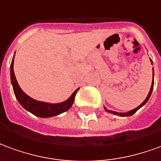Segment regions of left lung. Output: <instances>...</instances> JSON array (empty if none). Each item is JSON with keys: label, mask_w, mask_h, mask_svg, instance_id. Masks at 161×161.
<instances>
[{"label": "left lung", "mask_w": 161, "mask_h": 161, "mask_svg": "<svg viewBox=\"0 0 161 161\" xmlns=\"http://www.w3.org/2000/svg\"><path fill=\"white\" fill-rule=\"evenodd\" d=\"M151 62L152 64H153V61H152L151 60ZM153 82H152V86H151V88H150V91H149V93H148L147 96V98H146V100H145L142 103H141L139 107H137L136 108H134V109H133V110H131V111L127 112V113H118V112H114V111H111V110H108L107 108H105V110L108 112V113H110V114H114L115 115H118V116H122V117H125V116H131V115H133L134 113H136V112L140 109V108H141V107H143L147 102V101L149 100V98H150V96H151L152 94V92H153Z\"/></svg>", "instance_id": "1"}]
</instances>
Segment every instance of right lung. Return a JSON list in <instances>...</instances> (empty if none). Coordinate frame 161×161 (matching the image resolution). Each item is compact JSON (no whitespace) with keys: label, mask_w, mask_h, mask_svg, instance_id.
<instances>
[{"label":"right lung","mask_w":161,"mask_h":161,"mask_svg":"<svg viewBox=\"0 0 161 161\" xmlns=\"http://www.w3.org/2000/svg\"><path fill=\"white\" fill-rule=\"evenodd\" d=\"M10 77H11V83L13 86L14 93L16 97L17 101H19V103L27 111L30 112L34 115L41 117V118L53 117V116H56V115L68 111L74 103L75 94L79 90V88L75 90L67 101L60 102V103H56V104H51V103L35 101L34 99H32L31 97L27 95L21 90L19 84L17 82V80L15 78L14 73V59L11 62V66H10Z\"/></svg>","instance_id":"1"}]
</instances>
